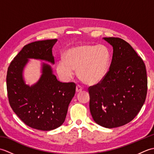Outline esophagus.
<instances>
[{
    "label": "esophagus",
    "mask_w": 154,
    "mask_h": 154,
    "mask_svg": "<svg viewBox=\"0 0 154 154\" xmlns=\"http://www.w3.org/2000/svg\"><path fill=\"white\" fill-rule=\"evenodd\" d=\"M83 90V88L81 87L80 85H77V87H76V92L77 93H79V92H80V91H81Z\"/></svg>",
    "instance_id": "obj_1"
}]
</instances>
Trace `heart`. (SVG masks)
<instances>
[{"label": "heart", "mask_w": 154, "mask_h": 154, "mask_svg": "<svg viewBox=\"0 0 154 154\" xmlns=\"http://www.w3.org/2000/svg\"><path fill=\"white\" fill-rule=\"evenodd\" d=\"M110 54L104 45L85 44L69 49L58 61L57 73L62 79L69 80L77 69L79 79L88 85L102 81L109 71Z\"/></svg>", "instance_id": "obj_1"}]
</instances>
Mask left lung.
Listing matches in <instances>:
<instances>
[{
	"instance_id": "obj_1",
	"label": "left lung",
	"mask_w": 154,
	"mask_h": 154,
	"mask_svg": "<svg viewBox=\"0 0 154 154\" xmlns=\"http://www.w3.org/2000/svg\"><path fill=\"white\" fill-rule=\"evenodd\" d=\"M113 47L107 74L88 89L89 108L94 122L108 128L120 127L136 116L145 102L148 79L142 59L128 42L104 38Z\"/></svg>"
}]
</instances>
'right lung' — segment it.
Segmentation results:
<instances>
[{"label": "right lung", "mask_w": 154, "mask_h": 154, "mask_svg": "<svg viewBox=\"0 0 154 154\" xmlns=\"http://www.w3.org/2000/svg\"><path fill=\"white\" fill-rule=\"evenodd\" d=\"M56 42L53 39L24 45L11 61L6 75L8 98L13 111L27 126L43 131L57 128L64 122L76 85L60 82L50 65L44 63L40 79L30 87L25 84L22 71L29 58L54 63L51 50Z\"/></svg>", "instance_id": "add662e5"}]
</instances>
